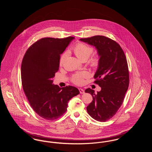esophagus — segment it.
Here are the masks:
<instances>
[{"mask_svg": "<svg viewBox=\"0 0 152 152\" xmlns=\"http://www.w3.org/2000/svg\"><path fill=\"white\" fill-rule=\"evenodd\" d=\"M78 89H79V91H80V94H84V93H85V91H84V90L83 89H81V88H79Z\"/></svg>", "mask_w": 152, "mask_h": 152, "instance_id": "obj_1", "label": "esophagus"}]
</instances>
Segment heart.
<instances>
[{"label":"heart","mask_w":152,"mask_h":152,"mask_svg":"<svg viewBox=\"0 0 152 152\" xmlns=\"http://www.w3.org/2000/svg\"><path fill=\"white\" fill-rule=\"evenodd\" d=\"M73 51L76 55V56L81 61H86L87 60L89 57L92 55L94 52V48L88 45L87 44L83 43H78L77 44L73 47ZM68 56V52L65 51L64 53L62 54L60 58L59 64L60 66H63L65 60ZM101 60L100 58L97 56H94L91 57L89 61L88 64L89 66L94 69H96L100 65ZM89 76V73L86 71H84L80 72H78L75 74L71 77V82L77 86L83 85L85 82V79L88 78Z\"/></svg>","instance_id":"1"}]
</instances>
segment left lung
Here are the masks:
<instances>
[{
    "label": "left lung",
    "instance_id": "obj_1",
    "mask_svg": "<svg viewBox=\"0 0 152 152\" xmlns=\"http://www.w3.org/2000/svg\"><path fill=\"white\" fill-rule=\"evenodd\" d=\"M96 47L100 56V65L94 75V83L101 87L97 93L87 88L93 101L87 107L94 119L105 122L112 118L122 105L129 84V74L125 54L115 41L104 36L81 39Z\"/></svg>",
    "mask_w": 152,
    "mask_h": 152
}]
</instances>
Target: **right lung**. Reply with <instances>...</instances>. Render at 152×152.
<instances>
[{"label":"right lung","instance_id":"1","mask_svg":"<svg viewBox=\"0 0 152 152\" xmlns=\"http://www.w3.org/2000/svg\"><path fill=\"white\" fill-rule=\"evenodd\" d=\"M74 37H45L26 51L21 66L22 87L31 107L40 117L54 121L67 110L68 102L80 94L72 86L60 88L53 79L59 69L60 55Z\"/></svg>","mask_w":152,"mask_h":152}]
</instances>
